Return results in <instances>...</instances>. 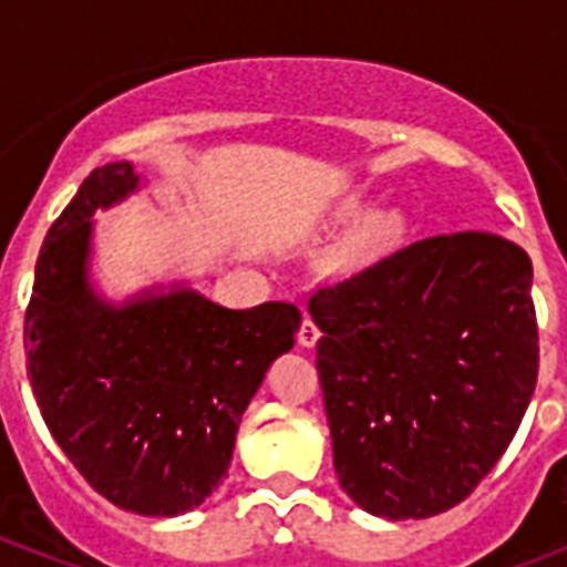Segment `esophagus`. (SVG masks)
<instances>
[{"label":"esophagus","instance_id":"esophagus-1","mask_svg":"<svg viewBox=\"0 0 567 567\" xmlns=\"http://www.w3.org/2000/svg\"><path fill=\"white\" fill-rule=\"evenodd\" d=\"M320 338V327L315 323L311 318H302V327H300V336H297V341H300V347H315L318 344Z\"/></svg>","mask_w":567,"mask_h":567}]
</instances>
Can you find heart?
Wrapping results in <instances>:
<instances>
[{
	"label": "heart",
	"mask_w": 567,
	"mask_h": 567,
	"mask_svg": "<svg viewBox=\"0 0 567 567\" xmlns=\"http://www.w3.org/2000/svg\"><path fill=\"white\" fill-rule=\"evenodd\" d=\"M385 229H388V223H385V220H371V223H368V226H364V229H362V238H368V240L379 238V235H382V231H385Z\"/></svg>",
	"instance_id": "heart-1"
}]
</instances>
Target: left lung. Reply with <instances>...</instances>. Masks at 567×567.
<instances>
[{"label": "left lung", "mask_w": 567, "mask_h": 567, "mask_svg": "<svg viewBox=\"0 0 567 567\" xmlns=\"http://www.w3.org/2000/svg\"><path fill=\"white\" fill-rule=\"evenodd\" d=\"M309 311L341 488L388 520L465 501L536 391L527 252L492 231L414 240L318 288Z\"/></svg>", "instance_id": "obj_1"}]
</instances>
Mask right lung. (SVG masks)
<instances>
[{"instance_id": "add662e5", "label": "right lung", "mask_w": 567, "mask_h": 567, "mask_svg": "<svg viewBox=\"0 0 567 567\" xmlns=\"http://www.w3.org/2000/svg\"><path fill=\"white\" fill-rule=\"evenodd\" d=\"M114 162L82 182L47 231L25 309L29 379L52 439L120 509L173 518L229 471L240 414L293 347L300 309H226L194 288L102 300L93 291V214L135 194Z\"/></svg>"}]
</instances>
